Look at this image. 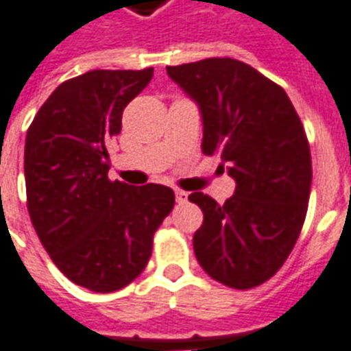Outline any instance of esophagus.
<instances>
[{"label": "esophagus", "instance_id": "1", "mask_svg": "<svg viewBox=\"0 0 351 351\" xmlns=\"http://www.w3.org/2000/svg\"><path fill=\"white\" fill-rule=\"evenodd\" d=\"M176 200H178L179 204H185V202L189 200V193H185V191H176Z\"/></svg>", "mask_w": 351, "mask_h": 351}]
</instances>
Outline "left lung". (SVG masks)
Listing matches in <instances>:
<instances>
[{
    "label": "left lung",
    "mask_w": 351,
    "mask_h": 351,
    "mask_svg": "<svg viewBox=\"0 0 351 351\" xmlns=\"http://www.w3.org/2000/svg\"><path fill=\"white\" fill-rule=\"evenodd\" d=\"M166 73L200 106L202 151L219 155L235 179L224 204L189 196L204 213L196 260L224 286H260L282 267L305 222L312 160L303 123L286 91L243 61L209 58Z\"/></svg>",
    "instance_id": "8db88e82"
}]
</instances>
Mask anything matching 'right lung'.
I'll use <instances>...</instances> for the list:
<instances>
[{
  "label": "right lung",
  "instance_id": "right-lung-1",
  "mask_svg": "<svg viewBox=\"0 0 351 351\" xmlns=\"http://www.w3.org/2000/svg\"><path fill=\"white\" fill-rule=\"evenodd\" d=\"M153 78L142 71H89L63 82L27 129L24 176L33 228L58 269L99 293L145 269L153 235L176 204L172 189L110 181L106 145L125 106Z\"/></svg>",
  "mask_w": 351,
  "mask_h": 351
}]
</instances>
